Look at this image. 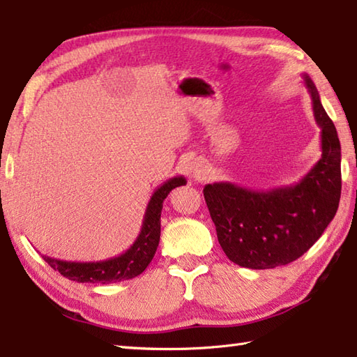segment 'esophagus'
<instances>
[{"mask_svg":"<svg viewBox=\"0 0 357 357\" xmlns=\"http://www.w3.org/2000/svg\"><path fill=\"white\" fill-rule=\"evenodd\" d=\"M190 174H192V178H195L198 181L203 179L204 174H206L203 164H201V162H192V164H190Z\"/></svg>","mask_w":357,"mask_h":357,"instance_id":"1","label":"esophagus"}]
</instances>
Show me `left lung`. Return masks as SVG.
Here are the masks:
<instances>
[{
    "instance_id": "8db88e82",
    "label": "left lung",
    "mask_w": 357,
    "mask_h": 357,
    "mask_svg": "<svg viewBox=\"0 0 357 357\" xmlns=\"http://www.w3.org/2000/svg\"><path fill=\"white\" fill-rule=\"evenodd\" d=\"M304 84L320 126L321 158L295 184L255 190L234 183L204 185V199L229 261L245 268L287 265L312 246L334 218L340 201V142L307 75Z\"/></svg>"
}]
</instances>
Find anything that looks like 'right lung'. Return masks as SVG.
<instances>
[{
    "instance_id": "obj_1",
    "label": "right lung",
    "mask_w": 357,
    "mask_h": 357,
    "mask_svg": "<svg viewBox=\"0 0 357 357\" xmlns=\"http://www.w3.org/2000/svg\"><path fill=\"white\" fill-rule=\"evenodd\" d=\"M185 183L184 176H174L154 190L150 203L146 206L144 223H142L137 238L121 255L96 262H71L48 256H43V259L61 275L76 282L111 284L132 280L144 273L158 250L160 238V212L164 199L174 187Z\"/></svg>"
}]
</instances>
